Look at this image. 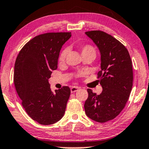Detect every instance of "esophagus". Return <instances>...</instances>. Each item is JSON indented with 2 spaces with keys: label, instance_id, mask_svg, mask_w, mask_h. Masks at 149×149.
<instances>
[{
  "label": "esophagus",
  "instance_id": "esophagus-1",
  "mask_svg": "<svg viewBox=\"0 0 149 149\" xmlns=\"http://www.w3.org/2000/svg\"><path fill=\"white\" fill-rule=\"evenodd\" d=\"M80 88V87H78V86H72L71 88V92L75 93V92H76V91H78Z\"/></svg>",
  "mask_w": 149,
  "mask_h": 149
}]
</instances>
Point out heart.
Masks as SVG:
<instances>
[{"label":"heart","mask_w":149,"mask_h":149,"mask_svg":"<svg viewBox=\"0 0 149 149\" xmlns=\"http://www.w3.org/2000/svg\"><path fill=\"white\" fill-rule=\"evenodd\" d=\"M81 52H82V54H86V53H94L95 54V50L92 45H82L81 47ZM67 54V49H65L64 50L61 52V53L59 55L58 61L60 63H63L64 62L65 57H66V55Z\"/></svg>","instance_id":"b5f03b06"}]
</instances>
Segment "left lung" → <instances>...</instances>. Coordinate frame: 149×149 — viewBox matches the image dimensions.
<instances>
[{
	"instance_id": "left-lung-1",
	"label": "left lung",
	"mask_w": 149,
	"mask_h": 149,
	"mask_svg": "<svg viewBox=\"0 0 149 149\" xmlns=\"http://www.w3.org/2000/svg\"><path fill=\"white\" fill-rule=\"evenodd\" d=\"M85 34L100 52L101 71L97 75L103 88L100 95L87 89L85 112L95 121L106 123L116 117L128 101L133 86L132 62L126 47L112 35L101 31Z\"/></svg>"
}]
</instances>
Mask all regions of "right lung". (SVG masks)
<instances>
[{
  "mask_svg": "<svg viewBox=\"0 0 149 149\" xmlns=\"http://www.w3.org/2000/svg\"><path fill=\"white\" fill-rule=\"evenodd\" d=\"M71 33H47L26 43L15 63L13 82L22 105L32 119L48 125L65 114L71 90L68 86L51 91L48 80L56 70L63 45Z\"/></svg>",
  "mask_w": 149,
  "mask_h": 149,
  "instance_id": "add662e5",
  "label": "right lung"
}]
</instances>
